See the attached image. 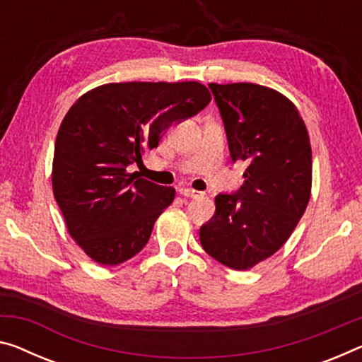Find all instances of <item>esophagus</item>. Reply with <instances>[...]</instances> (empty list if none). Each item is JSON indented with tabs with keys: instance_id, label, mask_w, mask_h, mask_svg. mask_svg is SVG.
<instances>
[{
	"instance_id": "34e87169",
	"label": "esophagus",
	"mask_w": 362,
	"mask_h": 362,
	"mask_svg": "<svg viewBox=\"0 0 362 362\" xmlns=\"http://www.w3.org/2000/svg\"><path fill=\"white\" fill-rule=\"evenodd\" d=\"M180 194H181L182 197H186V199H197V197L202 196V192L194 191V189H189V187H181L180 189Z\"/></svg>"
}]
</instances>
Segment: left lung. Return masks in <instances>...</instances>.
Masks as SVG:
<instances>
[{"label":"left lung","mask_w":362,"mask_h":362,"mask_svg":"<svg viewBox=\"0 0 362 362\" xmlns=\"http://www.w3.org/2000/svg\"><path fill=\"white\" fill-rule=\"evenodd\" d=\"M223 119L233 162L247 163L244 185L215 197V214L200 226V244L235 270L252 269L288 241L313 186L305 124L274 88L236 82L209 84Z\"/></svg>","instance_id":"left-lung-1"}]
</instances>
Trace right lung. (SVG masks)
<instances>
[{"label": "right lung", "mask_w": 362, "mask_h": 362, "mask_svg": "<svg viewBox=\"0 0 362 362\" xmlns=\"http://www.w3.org/2000/svg\"><path fill=\"white\" fill-rule=\"evenodd\" d=\"M210 100L194 81L119 82L92 88L69 108L54 142L53 194L71 238L92 260L113 267L142 251L176 191L129 166Z\"/></svg>", "instance_id": "obj_1"}]
</instances>
